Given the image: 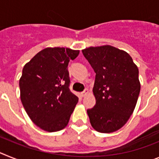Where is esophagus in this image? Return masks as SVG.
Returning <instances> with one entry per match:
<instances>
[{
	"label": "esophagus",
	"mask_w": 159,
	"mask_h": 159,
	"mask_svg": "<svg viewBox=\"0 0 159 159\" xmlns=\"http://www.w3.org/2000/svg\"><path fill=\"white\" fill-rule=\"evenodd\" d=\"M87 93H88V89H85L83 92H81V97H85V96H86V94H87Z\"/></svg>",
	"instance_id": "34e87169"
}]
</instances>
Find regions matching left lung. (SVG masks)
Listing matches in <instances>:
<instances>
[{
    "label": "left lung",
    "mask_w": 159,
    "mask_h": 159,
    "mask_svg": "<svg viewBox=\"0 0 159 159\" xmlns=\"http://www.w3.org/2000/svg\"><path fill=\"white\" fill-rule=\"evenodd\" d=\"M82 53L96 74V104L87 110L90 124L100 133H112L133 114L141 89L139 69L129 53L111 45L89 47Z\"/></svg>",
    "instance_id": "8db88e82"
}]
</instances>
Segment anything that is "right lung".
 <instances>
[{"mask_svg": "<svg viewBox=\"0 0 159 159\" xmlns=\"http://www.w3.org/2000/svg\"><path fill=\"white\" fill-rule=\"evenodd\" d=\"M79 54L69 48H45L25 65L20 100L35 125L48 132L64 129L78 102L70 90L68 65Z\"/></svg>", "mask_w": 159, "mask_h": 159, "instance_id": "add662e5", "label": "right lung"}]
</instances>
